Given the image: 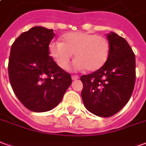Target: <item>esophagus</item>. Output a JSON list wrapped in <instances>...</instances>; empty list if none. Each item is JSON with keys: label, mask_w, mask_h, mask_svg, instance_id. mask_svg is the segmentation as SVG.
<instances>
[{"label": "esophagus", "mask_w": 146, "mask_h": 146, "mask_svg": "<svg viewBox=\"0 0 146 146\" xmlns=\"http://www.w3.org/2000/svg\"><path fill=\"white\" fill-rule=\"evenodd\" d=\"M79 76H77V75H72V80H77L79 79Z\"/></svg>", "instance_id": "esophagus-1"}]
</instances>
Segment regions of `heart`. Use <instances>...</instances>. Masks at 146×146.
Here are the masks:
<instances>
[{"instance_id":"obj_1","label":"heart","mask_w":146,"mask_h":146,"mask_svg":"<svg viewBox=\"0 0 146 146\" xmlns=\"http://www.w3.org/2000/svg\"><path fill=\"white\" fill-rule=\"evenodd\" d=\"M51 57L58 66L66 70L74 54L75 70L85 68L95 72L104 66L109 57L110 43L106 37L85 32H72L62 37V43L51 42L48 47Z\"/></svg>"}]
</instances>
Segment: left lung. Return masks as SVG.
<instances>
[{"instance_id":"8db88e82","label":"left lung","mask_w":146,"mask_h":146,"mask_svg":"<svg viewBox=\"0 0 146 146\" xmlns=\"http://www.w3.org/2000/svg\"><path fill=\"white\" fill-rule=\"evenodd\" d=\"M110 53L104 66L80 76L83 102L96 116L110 117L118 113L132 95L135 84V55L125 39L111 32L107 35Z\"/></svg>"}]
</instances>
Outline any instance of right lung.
<instances>
[{
  "instance_id": "add662e5",
  "label": "right lung",
  "mask_w": 146,
  "mask_h": 146,
  "mask_svg": "<svg viewBox=\"0 0 146 146\" xmlns=\"http://www.w3.org/2000/svg\"><path fill=\"white\" fill-rule=\"evenodd\" d=\"M53 30L35 27L24 32L12 44L8 76L12 90L30 111L41 113L59 104L72 79L49 55Z\"/></svg>"
}]
</instances>
